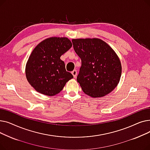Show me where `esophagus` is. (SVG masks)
<instances>
[{
    "label": "esophagus",
    "instance_id": "obj_1",
    "mask_svg": "<svg viewBox=\"0 0 150 150\" xmlns=\"http://www.w3.org/2000/svg\"><path fill=\"white\" fill-rule=\"evenodd\" d=\"M72 74L75 78L76 76V75H77V71L76 70H74L72 72Z\"/></svg>",
    "mask_w": 150,
    "mask_h": 150
}]
</instances>
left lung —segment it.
Wrapping results in <instances>:
<instances>
[{"instance_id":"left-lung-1","label":"left lung","mask_w":150,"mask_h":150,"mask_svg":"<svg viewBox=\"0 0 150 150\" xmlns=\"http://www.w3.org/2000/svg\"><path fill=\"white\" fill-rule=\"evenodd\" d=\"M72 41L81 60L76 80L83 91L92 97H103L112 91L120 81L122 66L111 47L97 38Z\"/></svg>"}]
</instances>
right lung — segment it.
I'll list each match as a JSON object with an SVG mask.
<instances>
[{
  "mask_svg": "<svg viewBox=\"0 0 150 150\" xmlns=\"http://www.w3.org/2000/svg\"><path fill=\"white\" fill-rule=\"evenodd\" d=\"M72 44L67 38H50L39 43L27 61L25 74L28 81L38 92L53 96L60 92L74 78L67 72L60 59Z\"/></svg>",
  "mask_w": 150,
  "mask_h": 150,
  "instance_id": "1",
  "label": "right lung"
}]
</instances>
